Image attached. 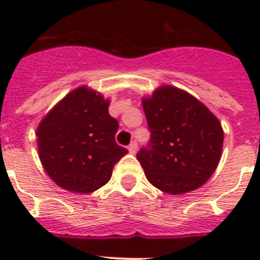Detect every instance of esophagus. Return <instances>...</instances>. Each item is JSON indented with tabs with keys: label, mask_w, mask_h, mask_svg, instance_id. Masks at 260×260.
Segmentation results:
<instances>
[{
	"label": "esophagus",
	"mask_w": 260,
	"mask_h": 260,
	"mask_svg": "<svg viewBox=\"0 0 260 260\" xmlns=\"http://www.w3.org/2000/svg\"><path fill=\"white\" fill-rule=\"evenodd\" d=\"M137 148H138L137 142H132V143L128 144V152H130V153L137 152Z\"/></svg>",
	"instance_id": "1"
}]
</instances>
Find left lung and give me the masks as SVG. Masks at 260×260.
<instances>
[{"label":"left lung","mask_w":260,"mask_h":260,"mask_svg":"<svg viewBox=\"0 0 260 260\" xmlns=\"http://www.w3.org/2000/svg\"><path fill=\"white\" fill-rule=\"evenodd\" d=\"M142 104L151 139L137 158L147 180L173 195L204 185L221 158L219 119L198 99L173 86L158 87Z\"/></svg>","instance_id":"left-lung-1"}]
</instances>
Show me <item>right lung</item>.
I'll use <instances>...</instances> for the list:
<instances>
[{
    "label": "right lung",
    "instance_id": "1",
    "mask_svg": "<svg viewBox=\"0 0 260 260\" xmlns=\"http://www.w3.org/2000/svg\"><path fill=\"white\" fill-rule=\"evenodd\" d=\"M109 100L78 87L54 105L38 127V150L48 176L71 192L88 194L104 186L117 161L128 152L116 143L118 121Z\"/></svg>",
    "mask_w": 260,
    "mask_h": 260
}]
</instances>
